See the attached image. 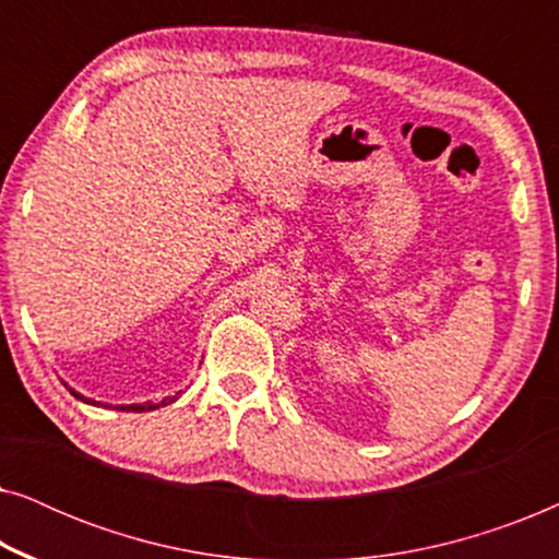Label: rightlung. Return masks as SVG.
<instances>
[{
    "label": "right lung",
    "mask_w": 559,
    "mask_h": 559,
    "mask_svg": "<svg viewBox=\"0 0 559 559\" xmlns=\"http://www.w3.org/2000/svg\"><path fill=\"white\" fill-rule=\"evenodd\" d=\"M71 394L75 396V400H81V402H86V404H98V402H94V400H88V396H83V394H79L75 392V389H71ZM180 394V392H178ZM178 394L175 396H167V400H163V402H142V404H117V409H121V412H152V409H159V407H165V404H170V402H175L178 400Z\"/></svg>",
    "instance_id": "1"
}]
</instances>
